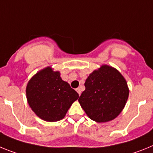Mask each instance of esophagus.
Segmentation results:
<instances>
[{"instance_id": "esophagus-1", "label": "esophagus", "mask_w": 153, "mask_h": 153, "mask_svg": "<svg viewBox=\"0 0 153 153\" xmlns=\"http://www.w3.org/2000/svg\"><path fill=\"white\" fill-rule=\"evenodd\" d=\"M76 91H77V92L78 93V95H81V88H78L76 89Z\"/></svg>"}]
</instances>
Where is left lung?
Listing matches in <instances>:
<instances>
[{"label": "left lung", "instance_id": "left-lung-1", "mask_svg": "<svg viewBox=\"0 0 153 153\" xmlns=\"http://www.w3.org/2000/svg\"><path fill=\"white\" fill-rule=\"evenodd\" d=\"M85 86L78 102L92 120L108 122L124 108L129 91L124 77L114 68L102 65L90 74Z\"/></svg>", "mask_w": 153, "mask_h": 153}]
</instances>
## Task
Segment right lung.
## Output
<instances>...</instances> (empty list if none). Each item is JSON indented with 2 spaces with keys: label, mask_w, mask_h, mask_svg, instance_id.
Returning a JSON list of instances; mask_svg holds the SVG:
<instances>
[{
  "label": "right lung",
  "mask_w": 153,
  "mask_h": 153,
  "mask_svg": "<svg viewBox=\"0 0 153 153\" xmlns=\"http://www.w3.org/2000/svg\"><path fill=\"white\" fill-rule=\"evenodd\" d=\"M26 95L28 104L39 118L56 122L65 116L78 94L60 77L59 71L50 67L43 69L27 83Z\"/></svg>",
  "instance_id": "right-lung-1"
}]
</instances>
